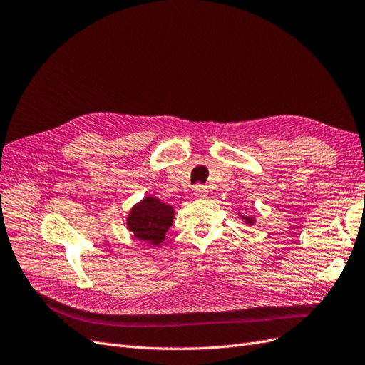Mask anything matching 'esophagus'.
I'll use <instances>...</instances> for the list:
<instances>
[{"instance_id": "esophagus-1", "label": "esophagus", "mask_w": 365, "mask_h": 365, "mask_svg": "<svg viewBox=\"0 0 365 365\" xmlns=\"http://www.w3.org/2000/svg\"><path fill=\"white\" fill-rule=\"evenodd\" d=\"M193 192H195V196H197V197H204V196H207V193H208L207 187L202 185V184L195 185V187H193Z\"/></svg>"}]
</instances>
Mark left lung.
Wrapping results in <instances>:
<instances>
[{
  "label": "left lung",
  "instance_id": "obj_1",
  "mask_svg": "<svg viewBox=\"0 0 365 365\" xmlns=\"http://www.w3.org/2000/svg\"><path fill=\"white\" fill-rule=\"evenodd\" d=\"M240 219H244L247 225H254V224H256V217H252V216H244V215H240Z\"/></svg>",
  "mask_w": 365,
  "mask_h": 365
}]
</instances>
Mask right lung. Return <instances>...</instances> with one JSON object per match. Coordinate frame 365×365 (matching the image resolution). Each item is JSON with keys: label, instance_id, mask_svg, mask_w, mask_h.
Wrapping results in <instances>:
<instances>
[{"label": "right lung", "instance_id": "right-lung-1", "mask_svg": "<svg viewBox=\"0 0 365 365\" xmlns=\"http://www.w3.org/2000/svg\"><path fill=\"white\" fill-rule=\"evenodd\" d=\"M173 216L175 210L172 205L161 202L158 197L146 196L132 207L126 225L138 240L160 245L173 222Z\"/></svg>", "mask_w": 365, "mask_h": 365}]
</instances>
